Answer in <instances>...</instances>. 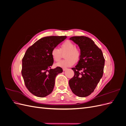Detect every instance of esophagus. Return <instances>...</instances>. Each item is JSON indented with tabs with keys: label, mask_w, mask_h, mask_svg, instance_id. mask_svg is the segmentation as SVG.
I'll return each mask as SVG.
<instances>
[{
	"label": "esophagus",
	"mask_w": 126,
	"mask_h": 126,
	"mask_svg": "<svg viewBox=\"0 0 126 126\" xmlns=\"http://www.w3.org/2000/svg\"><path fill=\"white\" fill-rule=\"evenodd\" d=\"M67 69V68H65V67H63V71H65V70H66Z\"/></svg>",
	"instance_id": "1"
}]
</instances>
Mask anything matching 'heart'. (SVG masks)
<instances>
[{"mask_svg": "<svg viewBox=\"0 0 126 126\" xmlns=\"http://www.w3.org/2000/svg\"><path fill=\"white\" fill-rule=\"evenodd\" d=\"M65 58L66 59L60 61L56 65L59 67H67L73 65L75 62H78L80 59L81 51L80 49L75 47L73 42L67 40L60 45V49L54 48L51 51L52 59L56 62H58L62 57V52L66 51Z\"/></svg>", "mask_w": 126, "mask_h": 126, "instance_id": "heart-1", "label": "heart"}]
</instances>
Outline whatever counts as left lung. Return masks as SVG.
I'll list each match as a JSON object with an SVG mask.
<instances>
[{"mask_svg":"<svg viewBox=\"0 0 126 126\" xmlns=\"http://www.w3.org/2000/svg\"><path fill=\"white\" fill-rule=\"evenodd\" d=\"M80 49L81 57L75 68L74 76L69 81L70 89L76 96L85 97L94 92L104 73L105 58L94 41L85 36L70 38Z\"/></svg>","mask_w":126,"mask_h":126,"instance_id":"left-lung-1","label":"left lung"}]
</instances>
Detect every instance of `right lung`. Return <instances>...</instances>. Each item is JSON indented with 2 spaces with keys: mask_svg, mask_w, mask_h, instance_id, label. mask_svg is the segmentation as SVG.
Listing matches in <instances>:
<instances>
[{
  "mask_svg": "<svg viewBox=\"0 0 126 126\" xmlns=\"http://www.w3.org/2000/svg\"><path fill=\"white\" fill-rule=\"evenodd\" d=\"M67 36H48L37 41L26 50L22 59L21 74L25 85L35 96L45 97L51 93L55 78L63 69L60 67L51 69L54 59L52 49Z\"/></svg>",
  "mask_w": 126,
  "mask_h": 126,
  "instance_id": "add662e5",
  "label": "right lung"
}]
</instances>
